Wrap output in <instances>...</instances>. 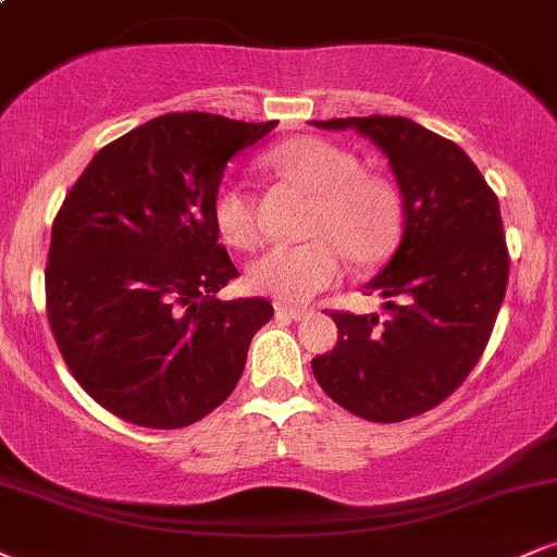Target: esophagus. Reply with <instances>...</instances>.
<instances>
[{"mask_svg":"<svg viewBox=\"0 0 557 557\" xmlns=\"http://www.w3.org/2000/svg\"><path fill=\"white\" fill-rule=\"evenodd\" d=\"M274 311H277L280 317H287V319H306L311 314L309 309H304V306H290V304H283V300H277V304H274Z\"/></svg>","mask_w":557,"mask_h":557,"instance_id":"esophagus-1","label":"esophagus"}]
</instances>
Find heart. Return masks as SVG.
Segmentation results:
<instances>
[{"mask_svg": "<svg viewBox=\"0 0 557 557\" xmlns=\"http://www.w3.org/2000/svg\"><path fill=\"white\" fill-rule=\"evenodd\" d=\"M267 162L317 196L300 246H274L253 261L248 283L283 304H304L341 280L345 253L376 261L400 233V198L382 177L367 175L350 151L324 138L304 136L280 144ZM214 225L233 248L261 240L257 201L238 183H222L214 196Z\"/></svg>", "mask_w": 557, "mask_h": 557, "instance_id": "obj_1", "label": "heart"}]
</instances>
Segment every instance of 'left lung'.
Segmentation results:
<instances>
[{"label":"left lung","instance_id":"1","mask_svg":"<svg viewBox=\"0 0 557 557\" xmlns=\"http://www.w3.org/2000/svg\"><path fill=\"white\" fill-rule=\"evenodd\" d=\"M380 146L403 196V238L367 290L385 314L332 311L337 343L311 359L345 411L393 424L440 406L487 348L508 287L500 203L453 140L406 117L314 120Z\"/></svg>","mask_w":557,"mask_h":557}]
</instances>
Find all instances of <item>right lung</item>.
Returning a JSON list of instances; mask_svg holds the SVG:
<instances>
[{
  "label": "right lung",
  "mask_w": 557,
  "mask_h": 557,
  "mask_svg": "<svg viewBox=\"0 0 557 557\" xmlns=\"http://www.w3.org/2000/svg\"><path fill=\"white\" fill-rule=\"evenodd\" d=\"M274 125L162 114L107 144L62 201L44 274L49 327L78 385L114 417L181 430L238 385L274 309L216 298L238 270L212 207L230 159Z\"/></svg>",
  "instance_id": "1"
}]
</instances>
